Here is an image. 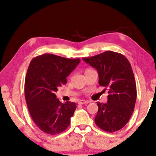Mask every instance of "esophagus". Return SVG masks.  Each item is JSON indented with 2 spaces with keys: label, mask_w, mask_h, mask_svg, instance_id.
Returning <instances> with one entry per match:
<instances>
[{
  "label": "esophagus",
  "mask_w": 156,
  "mask_h": 156,
  "mask_svg": "<svg viewBox=\"0 0 156 156\" xmlns=\"http://www.w3.org/2000/svg\"><path fill=\"white\" fill-rule=\"evenodd\" d=\"M89 103V101H86V100H80L78 101L79 104H88Z\"/></svg>",
  "instance_id": "esophagus-1"
}]
</instances>
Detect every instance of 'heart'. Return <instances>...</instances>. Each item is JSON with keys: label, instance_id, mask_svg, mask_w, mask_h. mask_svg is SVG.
I'll use <instances>...</instances> for the list:
<instances>
[{"label": "heart", "instance_id": "obj_1", "mask_svg": "<svg viewBox=\"0 0 156 156\" xmlns=\"http://www.w3.org/2000/svg\"><path fill=\"white\" fill-rule=\"evenodd\" d=\"M88 69H86V70H88Z\"/></svg>", "mask_w": 156, "mask_h": 156}]
</instances>
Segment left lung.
Returning <instances> with one entry per match:
<instances>
[{"mask_svg":"<svg viewBox=\"0 0 156 156\" xmlns=\"http://www.w3.org/2000/svg\"><path fill=\"white\" fill-rule=\"evenodd\" d=\"M83 60L97 69L100 86L108 89L106 104L97 102L96 125L113 133L129 122L136 100V84L129 61L121 53L106 51Z\"/></svg>","mask_w":156,"mask_h":156,"instance_id":"obj_1","label":"left lung"}]
</instances>
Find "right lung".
<instances>
[{"label": "right lung", "mask_w": 156, "mask_h": 156, "mask_svg": "<svg viewBox=\"0 0 156 156\" xmlns=\"http://www.w3.org/2000/svg\"><path fill=\"white\" fill-rule=\"evenodd\" d=\"M80 62L53 54H43L32 59L25 80V97L30 114L44 133L55 135L69 126L76 106L62 104L55 92L67 83V76Z\"/></svg>", "instance_id": "1"}]
</instances>
